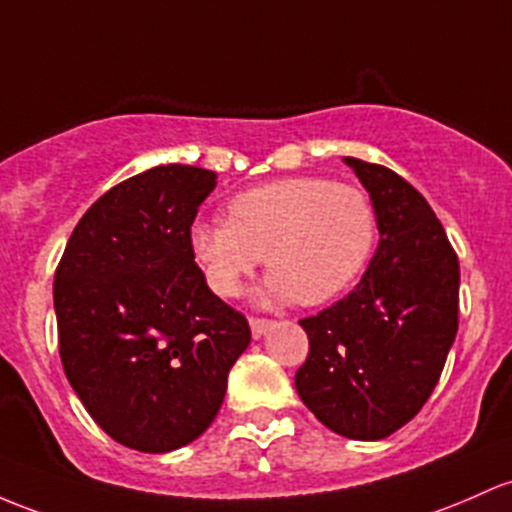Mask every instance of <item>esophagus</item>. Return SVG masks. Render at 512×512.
Instances as JSON below:
<instances>
[{"instance_id":"34e87169","label":"esophagus","mask_w":512,"mask_h":512,"mask_svg":"<svg viewBox=\"0 0 512 512\" xmlns=\"http://www.w3.org/2000/svg\"><path fill=\"white\" fill-rule=\"evenodd\" d=\"M269 328H272V320H265V318H250V330H252V338H255V340H260L262 335H265Z\"/></svg>"}]
</instances>
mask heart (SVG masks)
<instances>
[{
	"instance_id": "obj_1",
	"label": "heart",
	"mask_w": 512,
	"mask_h": 512,
	"mask_svg": "<svg viewBox=\"0 0 512 512\" xmlns=\"http://www.w3.org/2000/svg\"><path fill=\"white\" fill-rule=\"evenodd\" d=\"M376 245V213L352 184L291 177L235 194L226 223L196 221L189 250L216 296L240 294L265 257L260 306H320L350 289Z\"/></svg>"
}]
</instances>
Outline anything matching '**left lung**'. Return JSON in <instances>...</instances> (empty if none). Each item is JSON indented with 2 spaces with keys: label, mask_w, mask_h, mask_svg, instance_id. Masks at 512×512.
Wrapping results in <instances>:
<instances>
[{
  "label": "left lung",
  "mask_w": 512,
  "mask_h": 512,
  "mask_svg": "<svg viewBox=\"0 0 512 512\" xmlns=\"http://www.w3.org/2000/svg\"><path fill=\"white\" fill-rule=\"evenodd\" d=\"M369 192L379 247L350 296L299 320L301 401L350 440H384L437 386L457 338L459 260L418 189L389 167L342 157Z\"/></svg>",
  "instance_id": "8db88e82"
}]
</instances>
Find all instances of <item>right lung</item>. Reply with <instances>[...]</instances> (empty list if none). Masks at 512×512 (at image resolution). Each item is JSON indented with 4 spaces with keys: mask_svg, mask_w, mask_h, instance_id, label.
I'll return each instance as SVG.
<instances>
[{
    "mask_svg": "<svg viewBox=\"0 0 512 512\" xmlns=\"http://www.w3.org/2000/svg\"><path fill=\"white\" fill-rule=\"evenodd\" d=\"M216 174L157 165L89 206L55 272L60 359L97 425L162 454L204 435L250 345L245 316L206 284L189 228Z\"/></svg>",
    "mask_w": 512,
    "mask_h": 512,
    "instance_id": "obj_1",
    "label": "right lung"
}]
</instances>
